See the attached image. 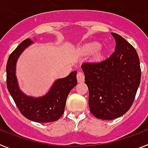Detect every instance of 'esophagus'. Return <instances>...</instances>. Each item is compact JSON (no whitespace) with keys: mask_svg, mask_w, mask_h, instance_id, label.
Masks as SVG:
<instances>
[{"mask_svg":"<svg viewBox=\"0 0 148 148\" xmlns=\"http://www.w3.org/2000/svg\"><path fill=\"white\" fill-rule=\"evenodd\" d=\"M84 74L82 73V72H79V73H77V80L78 82H83L84 81Z\"/></svg>","mask_w":148,"mask_h":148,"instance_id":"1","label":"esophagus"}]
</instances>
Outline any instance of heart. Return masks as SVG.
<instances>
[{
    "label": "heart",
    "instance_id": "obj_1",
    "mask_svg": "<svg viewBox=\"0 0 148 148\" xmlns=\"http://www.w3.org/2000/svg\"><path fill=\"white\" fill-rule=\"evenodd\" d=\"M101 48V45L98 43H92V44H88V45L85 46L84 47L82 48V53L84 54L90 53H94L95 51L99 50Z\"/></svg>",
    "mask_w": 148,
    "mask_h": 148
}]
</instances>
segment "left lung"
<instances>
[{"mask_svg": "<svg viewBox=\"0 0 148 148\" xmlns=\"http://www.w3.org/2000/svg\"><path fill=\"white\" fill-rule=\"evenodd\" d=\"M111 35L116 40L114 52L105 59L82 65L89 89L90 112L103 120L119 118L130 110L141 81L135 48L121 35Z\"/></svg>", "mask_w": 148, "mask_h": 148, "instance_id": "1", "label": "left lung"}]
</instances>
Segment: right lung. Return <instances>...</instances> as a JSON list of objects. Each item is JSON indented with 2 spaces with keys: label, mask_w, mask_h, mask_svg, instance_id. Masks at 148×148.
I'll return each mask as SVG.
<instances>
[{
  "label": "right lung",
  "mask_w": 148,
  "mask_h": 148,
  "mask_svg": "<svg viewBox=\"0 0 148 148\" xmlns=\"http://www.w3.org/2000/svg\"><path fill=\"white\" fill-rule=\"evenodd\" d=\"M33 43L31 39L23 40L10 54L6 64V86L17 108L24 117L35 122H52L59 119L64 112L66 101L70 90L77 84L76 71L66 78L58 79L47 94L32 98L19 90L15 76V64L23 49Z\"/></svg>",
  "instance_id": "add662e5"
}]
</instances>
